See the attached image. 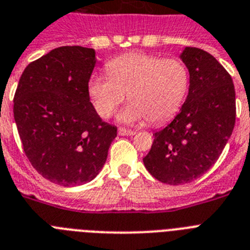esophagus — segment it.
Listing matches in <instances>:
<instances>
[{
  "instance_id": "obj_1",
  "label": "esophagus",
  "mask_w": 250,
  "mask_h": 250,
  "mask_svg": "<svg viewBox=\"0 0 250 250\" xmlns=\"http://www.w3.org/2000/svg\"><path fill=\"white\" fill-rule=\"evenodd\" d=\"M118 135L119 136H132V135H135V131H132V129H127V128H119Z\"/></svg>"
}]
</instances>
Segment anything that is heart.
Here are the masks:
<instances>
[{
  "mask_svg": "<svg viewBox=\"0 0 250 250\" xmlns=\"http://www.w3.org/2000/svg\"><path fill=\"white\" fill-rule=\"evenodd\" d=\"M107 74H96L88 82V95L101 118H109L125 101L118 114L122 123H163L181 109L190 87V74L178 59L132 52L107 62Z\"/></svg>",
  "mask_w": 250,
  "mask_h": 250,
  "instance_id": "heart-1",
  "label": "heart"
}]
</instances>
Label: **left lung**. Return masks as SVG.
Returning a JSON list of instances; mask_svg holds the SVG:
<instances>
[{
  "instance_id": "left-lung-1",
  "label": "left lung",
  "mask_w": 250,
  "mask_h": 250,
  "mask_svg": "<svg viewBox=\"0 0 250 250\" xmlns=\"http://www.w3.org/2000/svg\"><path fill=\"white\" fill-rule=\"evenodd\" d=\"M180 59L190 74L181 110L154 143L144 164L149 173L168 185L191 182L220 158L235 125V88L226 69L204 50L185 47Z\"/></svg>"
}]
</instances>
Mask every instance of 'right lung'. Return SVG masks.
I'll list each match as a JSON object with an SVG mask.
<instances>
[{
	"instance_id": "1",
	"label": "right lung",
	"mask_w": 250,
	"mask_h": 250,
	"mask_svg": "<svg viewBox=\"0 0 250 250\" xmlns=\"http://www.w3.org/2000/svg\"><path fill=\"white\" fill-rule=\"evenodd\" d=\"M93 48L58 47L24 69L14 118L38 173L62 186L92 181L104 167L117 127L99 117L88 95Z\"/></svg>"
}]
</instances>
